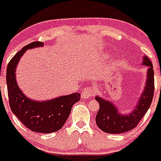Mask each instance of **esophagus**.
I'll list each match as a JSON object with an SVG mask.
<instances>
[{
  "label": "esophagus",
  "mask_w": 161,
  "mask_h": 161,
  "mask_svg": "<svg viewBox=\"0 0 161 161\" xmlns=\"http://www.w3.org/2000/svg\"><path fill=\"white\" fill-rule=\"evenodd\" d=\"M94 94V90L93 89H92L90 86H87L86 88L83 89V90L82 91V97L83 99H88L90 97H92Z\"/></svg>",
  "instance_id": "obj_1"
}]
</instances>
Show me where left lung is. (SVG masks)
<instances>
[{"label": "left lung", "instance_id": "8db88e82", "mask_svg": "<svg viewBox=\"0 0 161 161\" xmlns=\"http://www.w3.org/2000/svg\"><path fill=\"white\" fill-rule=\"evenodd\" d=\"M142 64L148 66L147 82L143 92L130 114H121L109 100L97 96L95 97L100 105V109L96 116V122L97 126L104 132L119 134L131 130L138 125L150 108L154 93V72L152 62L147 56H144Z\"/></svg>", "mask_w": 161, "mask_h": 161}]
</instances>
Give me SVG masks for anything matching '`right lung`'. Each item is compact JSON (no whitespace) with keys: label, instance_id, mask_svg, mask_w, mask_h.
<instances>
[{"label":"right lung","instance_id":"right-lung-1","mask_svg":"<svg viewBox=\"0 0 161 161\" xmlns=\"http://www.w3.org/2000/svg\"><path fill=\"white\" fill-rule=\"evenodd\" d=\"M43 46V42L36 41L18 52L8 64L6 82L9 105L19 121L32 131L50 133L63 127L73 104L80 100V93L75 92L40 102L28 98L19 89L15 79V69L19 60L27 50Z\"/></svg>","mask_w":161,"mask_h":161}]
</instances>
